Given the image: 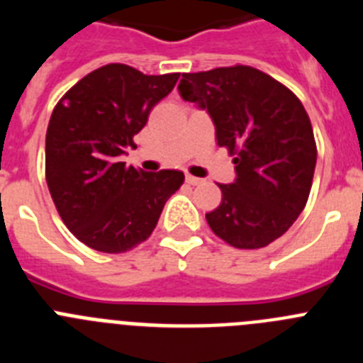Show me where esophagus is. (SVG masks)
<instances>
[{
  "mask_svg": "<svg viewBox=\"0 0 363 363\" xmlns=\"http://www.w3.org/2000/svg\"><path fill=\"white\" fill-rule=\"evenodd\" d=\"M185 182H187L189 185H200L201 182H203V179H201V178H196V176L187 174V176H185Z\"/></svg>",
  "mask_w": 363,
  "mask_h": 363,
  "instance_id": "34e87169",
  "label": "esophagus"
}]
</instances>
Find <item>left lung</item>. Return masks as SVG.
<instances>
[{"instance_id":"1","label":"left lung","mask_w":363,"mask_h":363,"mask_svg":"<svg viewBox=\"0 0 363 363\" xmlns=\"http://www.w3.org/2000/svg\"><path fill=\"white\" fill-rule=\"evenodd\" d=\"M178 91L207 111L220 147L236 154V179L205 214L216 236L238 249L280 238L303 211L316 167L309 116L293 92L252 67L184 74Z\"/></svg>"}]
</instances>
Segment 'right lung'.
Returning <instances> with one entry per match:
<instances>
[{
    "label": "right lung",
    "instance_id": "right-lung-1",
    "mask_svg": "<svg viewBox=\"0 0 363 363\" xmlns=\"http://www.w3.org/2000/svg\"><path fill=\"white\" fill-rule=\"evenodd\" d=\"M179 74L147 76L121 63L86 74L60 99L45 138L50 196L70 233L99 252H125L150 236L184 172L120 162Z\"/></svg>",
    "mask_w": 363,
    "mask_h": 363
}]
</instances>
